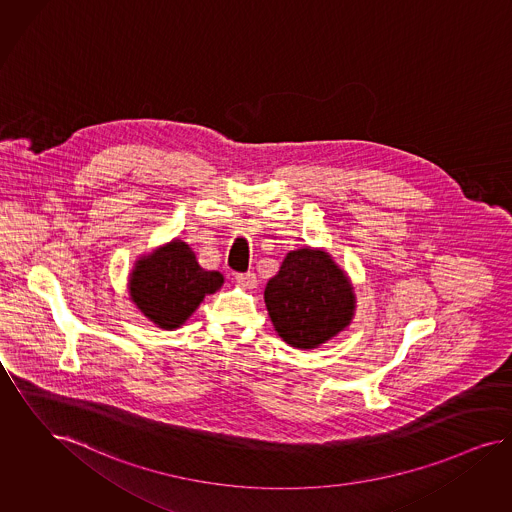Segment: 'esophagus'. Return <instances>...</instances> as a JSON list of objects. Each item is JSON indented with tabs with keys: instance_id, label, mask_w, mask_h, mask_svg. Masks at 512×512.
Returning <instances> with one entry per match:
<instances>
[{
	"instance_id": "obj_1",
	"label": "esophagus",
	"mask_w": 512,
	"mask_h": 512,
	"mask_svg": "<svg viewBox=\"0 0 512 512\" xmlns=\"http://www.w3.org/2000/svg\"><path fill=\"white\" fill-rule=\"evenodd\" d=\"M235 279H237V283L243 284L245 288H256L258 286V277H256V273H237L235 275Z\"/></svg>"
}]
</instances>
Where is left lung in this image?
<instances>
[{
    "label": "left lung",
    "mask_w": 512,
    "mask_h": 512,
    "mask_svg": "<svg viewBox=\"0 0 512 512\" xmlns=\"http://www.w3.org/2000/svg\"><path fill=\"white\" fill-rule=\"evenodd\" d=\"M264 298L277 334L296 349L332 340L355 315L353 286L324 250H290Z\"/></svg>",
    "instance_id": "left-lung-1"
}]
</instances>
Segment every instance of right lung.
I'll return each mask as SVG.
<instances>
[{
    "instance_id": "obj_1",
    "label": "right lung",
    "mask_w": 512,
    "mask_h": 512,
    "mask_svg": "<svg viewBox=\"0 0 512 512\" xmlns=\"http://www.w3.org/2000/svg\"><path fill=\"white\" fill-rule=\"evenodd\" d=\"M224 284V275L205 271L193 250L174 239L134 265L131 300L159 328L172 330L188 321L207 294Z\"/></svg>"
}]
</instances>
